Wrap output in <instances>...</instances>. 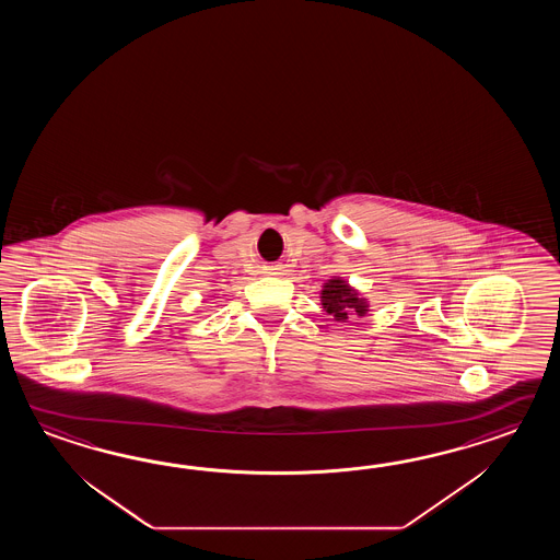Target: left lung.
<instances>
[{
    "label": "left lung",
    "mask_w": 560,
    "mask_h": 560,
    "mask_svg": "<svg viewBox=\"0 0 560 560\" xmlns=\"http://www.w3.org/2000/svg\"><path fill=\"white\" fill-rule=\"evenodd\" d=\"M322 306L334 316V320L346 322L348 318L354 320L369 312L366 298L358 296L357 290H352L348 282L340 278H332L324 284L322 290Z\"/></svg>",
    "instance_id": "left-lung-1"
}]
</instances>
